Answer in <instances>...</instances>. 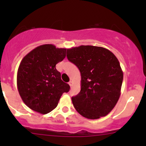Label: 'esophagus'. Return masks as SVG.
I'll return each instance as SVG.
<instances>
[{"instance_id": "esophagus-1", "label": "esophagus", "mask_w": 146, "mask_h": 146, "mask_svg": "<svg viewBox=\"0 0 146 146\" xmlns=\"http://www.w3.org/2000/svg\"><path fill=\"white\" fill-rule=\"evenodd\" d=\"M68 84L70 85V86H73V82L72 81H70L68 82Z\"/></svg>"}]
</instances>
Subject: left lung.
Returning a JSON list of instances; mask_svg holds the SVG:
<instances>
[{"label": "left lung", "mask_w": 146, "mask_h": 146, "mask_svg": "<svg viewBox=\"0 0 146 146\" xmlns=\"http://www.w3.org/2000/svg\"><path fill=\"white\" fill-rule=\"evenodd\" d=\"M67 58L81 74V90L72 98L76 111L92 119L108 114L119 98L123 81L116 56L105 48L82 45L67 49Z\"/></svg>", "instance_id": "8db88e82"}]
</instances>
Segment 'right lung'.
<instances>
[{"label": "right lung", "mask_w": 146, "mask_h": 146, "mask_svg": "<svg viewBox=\"0 0 146 146\" xmlns=\"http://www.w3.org/2000/svg\"><path fill=\"white\" fill-rule=\"evenodd\" d=\"M66 48L53 44L39 46L22 60L17 72V87L29 108L46 114L57 106L70 86L61 80L56 65L66 57Z\"/></svg>", "instance_id": "add662e5"}]
</instances>
